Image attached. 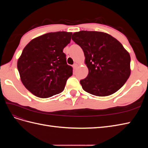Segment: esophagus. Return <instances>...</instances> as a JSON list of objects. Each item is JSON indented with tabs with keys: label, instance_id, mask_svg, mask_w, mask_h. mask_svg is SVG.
I'll return each instance as SVG.
<instances>
[{
	"label": "esophagus",
	"instance_id": "obj_1",
	"mask_svg": "<svg viewBox=\"0 0 148 148\" xmlns=\"http://www.w3.org/2000/svg\"><path fill=\"white\" fill-rule=\"evenodd\" d=\"M77 66H78V64H73V67L74 69H77Z\"/></svg>",
	"mask_w": 148,
	"mask_h": 148
}]
</instances>
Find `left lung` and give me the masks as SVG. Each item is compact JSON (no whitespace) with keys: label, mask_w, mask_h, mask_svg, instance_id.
<instances>
[{"label":"left lung","mask_w":148,"mask_h":148,"mask_svg":"<svg viewBox=\"0 0 148 148\" xmlns=\"http://www.w3.org/2000/svg\"><path fill=\"white\" fill-rule=\"evenodd\" d=\"M82 47L89 73L80 80L84 90L97 96L117 92L130 75V56L122 44L110 34L99 31H81L72 35Z\"/></svg>","instance_id":"8db88e82"}]
</instances>
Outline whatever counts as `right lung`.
<instances>
[{
	"label": "right lung",
	"instance_id": "obj_1",
	"mask_svg": "<svg viewBox=\"0 0 148 148\" xmlns=\"http://www.w3.org/2000/svg\"><path fill=\"white\" fill-rule=\"evenodd\" d=\"M71 33H48L33 39L23 49L17 68L22 83L36 96L47 98L64 91L73 74L67 65L64 48Z\"/></svg>",
	"mask_w": 148,
	"mask_h": 148
}]
</instances>
